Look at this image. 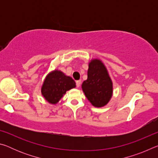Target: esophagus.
Segmentation results:
<instances>
[{
  "label": "esophagus",
  "instance_id": "34e87169",
  "mask_svg": "<svg viewBox=\"0 0 158 158\" xmlns=\"http://www.w3.org/2000/svg\"><path fill=\"white\" fill-rule=\"evenodd\" d=\"M81 80H79V81H76V85H77V87L79 88L80 86V85H81Z\"/></svg>",
  "mask_w": 158,
  "mask_h": 158
}]
</instances>
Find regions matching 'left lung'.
Masks as SVG:
<instances>
[{
  "instance_id": "left-lung-1",
  "label": "left lung",
  "mask_w": 158,
  "mask_h": 158,
  "mask_svg": "<svg viewBox=\"0 0 158 158\" xmlns=\"http://www.w3.org/2000/svg\"><path fill=\"white\" fill-rule=\"evenodd\" d=\"M88 78L81 84L85 97L95 107H102L113 95V82L102 61L94 58L89 63Z\"/></svg>"
}]
</instances>
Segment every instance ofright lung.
<instances>
[{"mask_svg":"<svg viewBox=\"0 0 158 158\" xmlns=\"http://www.w3.org/2000/svg\"><path fill=\"white\" fill-rule=\"evenodd\" d=\"M75 87L76 83L72 77L56 69L45 77L41 86V93L48 102L56 105L68 90Z\"/></svg>","mask_w":158,"mask_h":158,"instance_id":"1","label":"right lung"}]
</instances>
